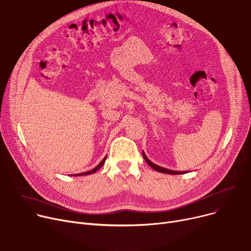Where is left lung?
I'll return each instance as SVG.
<instances>
[{
  "instance_id": "obj_1",
  "label": "left lung",
  "mask_w": 251,
  "mask_h": 251,
  "mask_svg": "<svg viewBox=\"0 0 251 251\" xmlns=\"http://www.w3.org/2000/svg\"><path fill=\"white\" fill-rule=\"evenodd\" d=\"M143 157H144L145 161L151 166V168L155 171H157L158 173H163V174H169V175H182V174H187L188 172H177V171H172V170H168V169H164L162 168V166H159L157 164L153 163L152 161H150L148 159V157L146 156V154L144 153V151H143Z\"/></svg>"
}]
</instances>
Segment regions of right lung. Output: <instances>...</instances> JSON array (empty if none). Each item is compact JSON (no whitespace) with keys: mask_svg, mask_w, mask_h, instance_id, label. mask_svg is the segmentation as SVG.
I'll return each mask as SVG.
<instances>
[{"mask_svg":"<svg viewBox=\"0 0 251 251\" xmlns=\"http://www.w3.org/2000/svg\"><path fill=\"white\" fill-rule=\"evenodd\" d=\"M106 158H107V155L106 156L102 159V161L96 166V168H94L93 170H91V171H89V172H86V173H80V174H76V175H73V176H87V175H92V174H94V173H96L98 170H100L102 166H103V164L105 163V160H106Z\"/></svg>","mask_w":251,"mask_h":251,"instance_id":"right-lung-1","label":"right lung"}]
</instances>
